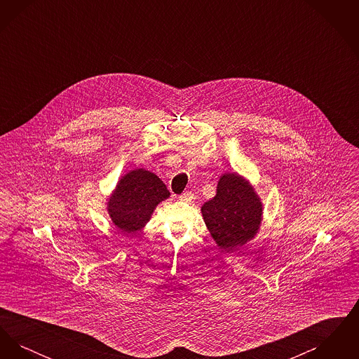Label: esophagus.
Here are the masks:
<instances>
[{
	"mask_svg": "<svg viewBox=\"0 0 359 359\" xmlns=\"http://www.w3.org/2000/svg\"><path fill=\"white\" fill-rule=\"evenodd\" d=\"M192 198H194V194H192L191 191H184V192L179 196V199H180L182 202H189Z\"/></svg>",
	"mask_w": 359,
	"mask_h": 359,
	"instance_id": "34e87169",
	"label": "esophagus"
}]
</instances>
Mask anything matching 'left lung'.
Segmentation results:
<instances>
[{"instance_id": "8db88e82", "label": "left lung", "mask_w": 359, "mask_h": 359, "mask_svg": "<svg viewBox=\"0 0 359 359\" xmlns=\"http://www.w3.org/2000/svg\"><path fill=\"white\" fill-rule=\"evenodd\" d=\"M202 214L218 246L233 252L256 236L262 205L245 179L237 173H226L218 182L217 195L202 205Z\"/></svg>"}]
</instances>
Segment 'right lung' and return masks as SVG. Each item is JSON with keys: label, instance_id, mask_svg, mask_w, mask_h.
Instances as JSON below:
<instances>
[{"label": "right lung", "instance_id": "add662e5", "mask_svg": "<svg viewBox=\"0 0 359 359\" xmlns=\"http://www.w3.org/2000/svg\"><path fill=\"white\" fill-rule=\"evenodd\" d=\"M170 196L167 186L152 172L126 173L107 202L113 223L123 233H136L151 219L156 205Z\"/></svg>", "mask_w": 359, "mask_h": 359}]
</instances>
